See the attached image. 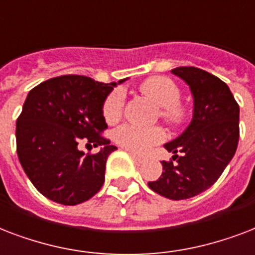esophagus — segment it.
<instances>
[{
	"label": "esophagus",
	"mask_w": 255,
	"mask_h": 255,
	"mask_svg": "<svg viewBox=\"0 0 255 255\" xmlns=\"http://www.w3.org/2000/svg\"><path fill=\"white\" fill-rule=\"evenodd\" d=\"M130 155H131V157H133V159H134V161H137L138 163H142V162H145V158H143V157H139V155L134 154V153H130Z\"/></svg>",
	"instance_id": "1"
}]
</instances>
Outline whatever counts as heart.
Returning <instances> with one entry per match:
<instances>
[{
  "mask_svg": "<svg viewBox=\"0 0 255 255\" xmlns=\"http://www.w3.org/2000/svg\"><path fill=\"white\" fill-rule=\"evenodd\" d=\"M141 90L161 106L159 114L163 120L171 124H181L186 120L189 110L179 102L181 89L171 78L165 76L151 77L142 84ZM125 100V92L122 89H114L106 97L102 108L106 122L114 124L122 117ZM113 138L114 142L125 150H129L134 154H145L153 146L158 145L166 138V131L158 126L141 128L125 124L114 130Z\"/></svg>",
  "mask_w": 255,
  "mask_h": 255,
  "instance_id": "obj_1",
  "label": "heart"
}]
</instances>
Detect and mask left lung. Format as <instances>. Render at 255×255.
Returning a JSON list of instances; mask_svg holds the SVG:
<instances>
[{
	"instance_id": "left-lung-1",
	"label": "left lung",
	"mask_w": 255,
	"mask_h": 255,
	"mask_svg": "<svg viewBox=\"0 0 255 255\" xmlns=\"http://www.w3.org/2000/svg\"><path fill=\"white\" fill-rule=\"evenodd\" d=\"M193 93L190 125L165 145L173 153L162 161V175L149 187L170 199H187L217 182L236 154L240 139V106L224 81L202 69L181 66L171 70Z\"/></svg>"
}]
</instances>
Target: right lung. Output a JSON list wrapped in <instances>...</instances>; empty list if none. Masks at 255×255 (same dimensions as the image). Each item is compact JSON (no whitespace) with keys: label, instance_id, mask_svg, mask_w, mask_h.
Returning <instances> with one entry per match:
<instances>
[{"label":"right lung","instance_id":"1","mask_svg":"<svg viewBox=\"0 0 255 255\" xmlns=\"http://www.w3.org/2000/svg\"><path fill=\"white\" fill-rule=\"evenodd\" d=\"M116 85L68 74L43 81L29 92L15 125L17 154L31 183L46 198L78 205L102 187L106 159L117 149L102 135L108 128L102 108ZM82 140L103 147L96 155H85L78 150Z\"/></svg>","mask_w":255,"mask_h":255}]
</instances>
